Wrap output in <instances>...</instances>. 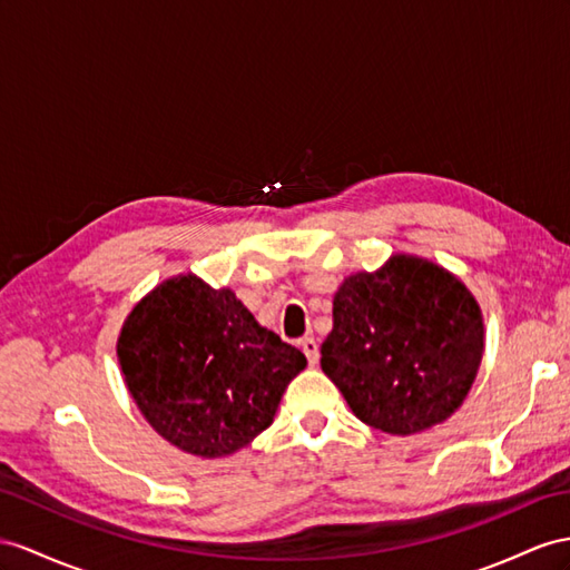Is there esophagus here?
<instances>
[{"label": "esophagus", "instance_id": "obj_1", "mask_svg": "<svg viewBox=\"0 0 570 570\" xmlns=\"http://www.w3.org/2000/svg\"><path fill=\"white\" fill-rule=\"evenodd\" d=\"M301 348H303V354H305V358H308L311 366H315L317 358H320L317 342L313 337H305V340H301Z\"/></svg>", "mask_w": 570, "mask_h": 570}]
</instances>
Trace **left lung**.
<instances>
[{
	"label": "left lung",
	"mask_w": 570,
	"mask_h": 570,
	"mask_svg": "<svg viewBox=\"0 0 570 570\" xmlns=\"http://www.w3.org/2000/svg\"><path fill=\"white\" fill-rule=\"evenodd\" d=\"M332 317L320 366L363 424L412 435L460 410L484 354V320L455 274L392 255L377 272L346 276Z\"/></svg>",
	"instance_id": "1"
}]
</instances>
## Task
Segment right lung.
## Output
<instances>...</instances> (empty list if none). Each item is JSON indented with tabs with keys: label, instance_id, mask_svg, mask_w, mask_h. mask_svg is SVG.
Instances as JSON below:
<instances>
[{
	"label": "right lung",
	"instance_id": "1",
	"mask_svg": "<svg viewBox=\"0 0 570 570\" xmlns=\"http://www.w3.org/2000/svg\"><path fill=\"white\" fill-rule=\"evenodd\" d=\"M118 361L151 429L197 458H226L265 431L305 356L257 325L230 288L195 274L158 284L127 315Z\"/></svg>",
	"mask_w": 570,
	"mask_h": 570
}]
</instances>
